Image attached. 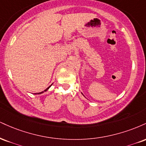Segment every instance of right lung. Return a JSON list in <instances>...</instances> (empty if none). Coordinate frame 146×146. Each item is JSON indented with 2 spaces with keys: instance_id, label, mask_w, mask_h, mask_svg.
Wrapping results in <instances>:
<instances>
[{
  "instance_id": "obj_1",
  "label": "right lung",
  "mask_w": 146,
  "mask_h": 146,
  "mask_svg": "<svg viewBox=\"0 0 146 146\" xmlns=\"http://www.w3.org/2000/svg\"><path fill=\"white\" fill-rule=\"evenodd\" d=\"M51 86H52V85H51ZM49 86V87H48V88H47V89H46V90H44V91H47V89H49V88H50V86ZM44 91H43V92H44ZM43 92H39V93H37V94H41V93H43Z\"/></svg>"
}]
</instances>
